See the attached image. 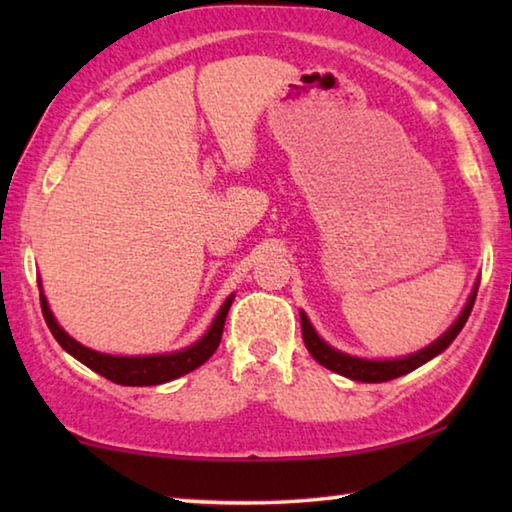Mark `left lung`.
I'll list each match as a JSON object with an SVG mask.
<instances>
[{"instance_id":"left-lung-1","label":"left lung","mask_w":512,"mask_h":512,"mask_svg":"<svg viewBox=\"0 0 512 512\" xmlns=\"http://www.w3.org/2000/svg\"><path fill=\"white\" fill-rule=\"evenodd\" d=\"M474 300H476V287L472 291L470 300H467L463 314L456 318V323L449 327L447 332L440 336L438 341H433L429 348H424V350L415 352V354H411V357H404V359L368 361V359H357V357H350V354H343L339 350L329 348V345L314 332V327H311L309 318L300 311L302 339H305L307 350L311 352V357H314L320 363V366H325L327 370H332V372H339V375L350 377L354 381H366V384H379V381H391L395 377H402V375H406V372L420 368L422 363H427L429 359L436 357V354L447 350L449 343L456 339L458 332H461L463 325L467 323V318H470V311L474 307Z\"/></svg>"}]
</instances>
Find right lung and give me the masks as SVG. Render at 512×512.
<instances>
[{
  "label": "right lung",
  "mask_w": 512,
  "mask_h": 512,
  "mask_svg": "<svg viewBox=\"0 0 512 512\" xmlns=\"http://www.w3.org/2000/svg\"><path fill=\"white\" fill-rule=\"evenodd\" d=\"M232 300H235V296H230L223 302V307L219 314H216L212 327L207 329V334L198 343L189 345L187 350H180L173 354H153V357H112V354H101L85 348V345L76 343L72 336L63 332V327H58L54 316H51L45 296L40 293L42 316H45L47 327L51 329V334H54V339L60 343V348L72 354L74 359L85 363L90 370L99 372L101 377L115 381V384H121V386L164 384V381L183 377L187 372L203 366V363L216 352V348H219L225 316H228Z\"/></svg>",
  "instance_id": "add662e5"
}]
</instances>
